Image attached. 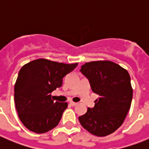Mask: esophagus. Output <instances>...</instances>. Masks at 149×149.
<instances>
[{"instance_id":"34e87169","label":"esophagus","mask_w":149,"mask_h":149,"mask_svg":"<svg viewBox=\"0 0 149 149\" xmlns=\"http://www.w3.org/2000/svg\"><path fill=\"white\" fill-rule=\"evenodd\" d=\"M69 104H70V105H72V106H75V105H77V103L73 102V101H70V102H69Z\"/></svg>"}]
</instances>
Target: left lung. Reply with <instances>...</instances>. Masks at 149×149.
Here are the masks:
<instances>
[{
  "label": "left lung",
  "mask_w": 149,
  "mask_h": 149,
  "mask_svg": "<svg viewBox=\"0 0 149 149\" xmlns=\"http://www.w3.org/2000/svg\"><path fill=\"white\" fill-rule=\"evenodd\" d=\"M80 71L99 97L93 108H88L84 115L79 116V121L93 135L111 134L121 126L131 107L130 76L126 69L109 61L88 62Z\"/></svg>",
  "instance_id": "1"
}]
</instances>
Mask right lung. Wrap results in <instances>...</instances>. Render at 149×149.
<instances>
[{
  "label": "right lung",
  "mask_w": 149,
  "mask_h": 149,
  "mask_svg": "<svg viewBox=\"0 0 149 149\" xmlns=\"http://www.w3.org/2000/svg\"><path fill=\"white\" fill-rule=\"evenodd\" d=\"M77 65L37 59L21 68L15 83L14 101L18 116L29 130L45 133L57 126L68 103L54 102L51 93L61 86L63 77Z\"/></svg>",
  "instance_id": "1"
}]
</instances>
